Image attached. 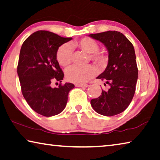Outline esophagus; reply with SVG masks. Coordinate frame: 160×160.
Returning <instances> with one entry per match:
<instances>
[{
	"label": "esophagus",
	"mask_w": 160,
	"mask_h": 160,
	"mask_svg": "<svg viewBox=\"0 0 160 160\" xmlns=\"http://www.w3.org/2000/svg\"><path fill=\"white\" fill-rule=\"evenodd\" d=\"M75 87L87 88V87H88V85H87V84H85V85H82V84H75Z\"/></svg>",
	"instance_id": "1"
}]
</instances>
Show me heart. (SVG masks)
<instances>
[{
  "label": "heart",
  "mask_w": 160,
  "mask_h": 160,
  "mask_svg": "<svg viewBox=\"0 0 160 160\" xmlns=\"http://www.w3.org/2000/svg\"><path fill=\"white\" fill-rule=\"evenodd\" d=\"M72 48H78L87 54H90V59L101 68L107 65L108 58L100 52H98L99 45L90 38H83L70 44L62 45L57 51V60L62 67L70 65L72 61ZM97 74V70L92 65L85 68L71 67L66 71V78L68 81L76 84H83L88 82Z\"/></svg>",
  "instance_id": "heart-1"
}]
</instances>
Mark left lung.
Masks as SVG:
<instances>
[{
    "mask_svg": "<svg viewBox=\"0 0 160 160\" xmlns=\"http://www.w3.org/2000/svg\"><path fill=\"white\" fill-rule=\"evenodd\" d=\"M89 36L107 48L108 65L97 78L110 86L108 90H102L100 97L92 99L90 104L95 112L102 115H118L128 107L135 92L138 69L135 49L120 32L109 30Z\"/></svg>",
    "mask_w": 160,
    "mask_h": 160,
    "instance_id": "8db88e82",
    "label": "left lung"
}]
</instances>
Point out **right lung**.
<instances>
[{
  "label": "right lung",
  "mask_w": 160,
  "mask_h": 160,
  "mask_svg": "<svg viewBox=\"0 0 160 160\" xmlns=\"http://www.w3.org/2000/svg\"><path fill=\"white\" fill-rule=\"evenodd\" d=\"M72 39L38 30L22 45L17 72L22 95L30 107L42 116L61 112L67 105L68 93L75 88L70 82L58 88L51 86V82H61L64 78L57 60L58 48Z\"/></svg>",
  "instance_id": "right-lung-1"
}]
</instances>
